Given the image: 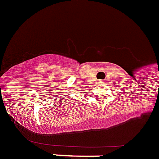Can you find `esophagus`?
<instances>
[{
	"mask_svg": "<svg viewBox=\"0 0 159 159\" xmlns=\"http://www.w3.org/2000/svg\"><path fill=\"white\" fill-rule=\"evenodd\" d=\"M103 82H104V81H103V80H99V81H98V83H103Z\"/></svg>",
	"mask_w": 159,
	"mask_h": 159,
	"instance_id": "obj_1",
	"label": "esophagus"
}]
</instances>
